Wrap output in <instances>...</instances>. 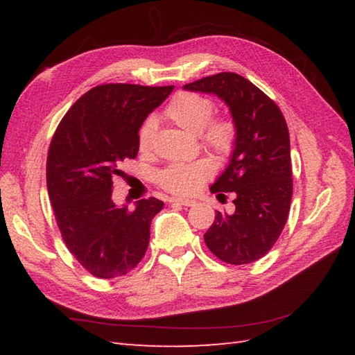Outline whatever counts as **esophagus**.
Returning <instances> with one entry per match:
<instances>
[{
  "label": "esophagus",
  "mask_w": 355,
  "mask_h": 355,
  "mask_svg": "<svg viewBox=\"0 0 355 355\" xmlns=\"http://www.w3.org/2000/svg\"><path fill=\"white\" fill-rule=\"evenodd\" d=\"M169 202L172 205H180V206H186V207H191L195 205V200H189V198H177V197H172L169 198Z\"/></svg>",
  "instance_id": "esophagus-1"
}]
</instances>
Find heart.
<instances>
[{
    "label": "heart",
    "mask_w": 355,
    "mask_h": 355,
    "mask_svg": "<svg viewBox=\"0 0 355 355\" xmlns=\"http://www.w3.org/2000/svg\"><path fill=\"white\" fill-rule=\"evenodd\" d=\"M214 102L195 93H178L172 97L164 116L171 122L183 128L191 134H198L201 145L220 158H227L236 145L238 130L233 120L220 117L210 120L214 116ZM157 130L155 120L146 119L141 123L137 143L139 149L148 150L153 145ZM214 164L207 158L189 163H173L158 173V183L163 189L178 195H189L200 189V186L212 177Z\"/></svg>",
    "instance_id": "1"
}]
</instances>
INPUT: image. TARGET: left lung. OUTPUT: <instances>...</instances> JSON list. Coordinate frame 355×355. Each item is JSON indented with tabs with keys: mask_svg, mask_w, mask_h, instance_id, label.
Listing matches in <instances>:
<instances>
[{
	"mask_svg": "<svg viewBox=\"0 0 355 355\" xmlns=\"http://www.w3.org/2000/svg\"><path fill=\"white\" fill-rule=\"evenodd\" d=\"M184 89L225 102L238 137L230 163L210 187L218 197L233 192L235 212H216L205 233L218 259L243 266L266 256L281 236L293 197L290 134L277 105L236 73L202 78Z\"/></svg>",
	"mask_w": 355,
	"mask_h": 355,
	"instance_id": "left-lung-1",
	"label": "left lung"
}]
</instances>
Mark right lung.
<instances>
[{"mask_svg": "<svg viewBox=\"0 0 355 355\" xmlns=\"http://www.w3.org/2000/svg\"><path fill=\"white\" fill-rule=\"evenodd\" d=\"M169 87L105 84L78 99L53 135L47 155L49 197L70 253L101 279L126 275L145 256L153 218L163 201L116 206L112 178L139 153L137 134Z\"/></svg>", "mask_w": 355, "mask_h": 355, "instance_id": "add662e5", "label": "right lung"}]
</instances>
